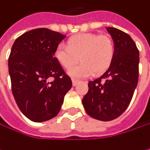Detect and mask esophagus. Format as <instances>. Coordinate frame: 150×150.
I'll return each instance as SVG.
<instances>
[{
  "label": "esophagus",
  "mask_w": 150,
  "mask_h": 150,
  "mask_svg": "<svg viewBox=\"0 0 150 150\" xmlns=\"http://www.w3.org/2000/svg\"><path fill=\"white\" fill-rule=\"evenodd\" d=\"M72 83H73V85L76 86L77 85V83H79V80H76V79H72Z\"/></svg>",
  "instance_id": "esophagus-1"
}]
</instances>
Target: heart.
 Listing matches in <instances>:
<instances>
[{
    "label": "heart",
    "instance_id": "obj_1",
    "mask_svg": "<svg viewBox=\"0 0 150 150\" xmlns=\"http://www.w3.org/2000/svg\"><path fill=\"white\" fill-rule=\"evenodd\" d=\"M115 47L110 38L84 33L71 37L67 45L60 43L55 50L54 58L64 68L68 69L79 60L82 62L68 70L73 77H88L106 71L114 58Z\"/></svg>",
    "mask_w": 150,
    "mask_h": 150
}]
</instances>
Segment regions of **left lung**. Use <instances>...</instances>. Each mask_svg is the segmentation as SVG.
I'll return each instance as SVG.
<instances>
[{
	"mask_svg": "<svg viewBox=\"0 0 150 150\" xmlns=\"http://www.w3.org/2000/svg\"><path fill=\"white\" fill-rule=\"evenodd\" d=\"M111 35L115 54L102 76L88 83L83 99L86 113L100 121H111L121 115L129 106L139 79L140 55L133 40L125 32L107 27Z\"/></svg>",
	"mask_w": 150,
	"mask_h": 150,
	"instance_id": "left-lung-1",
	"label": "left lung"
}]
</instances>
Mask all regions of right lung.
Segmentation results:
<instances>
[{"mask_svg":"<svg viewBox=\"0 0 150 150\" xmlns=\"http://www.w3.org/2000/svg\"><path fill=\"white\" fill-rule=\"evenodd\" d=\"M65 38L58 32L37 28L20 35L12 45L8 57L12 93L20 111L33 122L55 117L72 87L70 77L54 58ZM50 77L53 81L49 82Z\"/></svg>","mask_w":150,"mask_h":150,"instance_id":"1","label":"right lung"}]
</instances>
